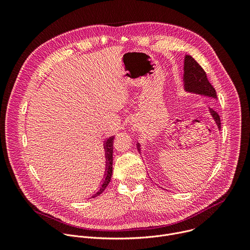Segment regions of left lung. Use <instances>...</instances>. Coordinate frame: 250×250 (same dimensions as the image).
Segmentation results:
<instances>
[{
  "label": "left lung",
  "mask_w": 250,
  "mask_h": 250,
  "mask_svg": "<svg viewBox=\"0 0 250 250\" xmlns=\"http://www.w3.org/2000/svg\"><path fill=\"white\" fill-rule=\"evenodd\" d=\"M184 90L188 93H193L212 99H217V93L207 78V74L204 69L199 65V63L191 56L185 55L184 58ZM210 116L218 125L219 130H221V119L217 112L208 109ZM137 149L140 153V145L136 144Z\"/></svg>",
  "instance_id": "obj_1"
}]
</instances>
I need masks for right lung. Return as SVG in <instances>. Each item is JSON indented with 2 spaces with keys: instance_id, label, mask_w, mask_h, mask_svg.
Segmentation results:
<instances>
[{
  "instance_id": "right-lung-1",
  "label": "right lung",
  "mask_w": 250,
  "mask_h": 250,
  "mask_svg": "<svg viewBox=\"0 0 250 250\" xmlns=\"http://www.w3.org/2000/svg\"><path fill=\"white\" fill-rule=\"evenodd\" d=\"M114 139L115 136H110L109 138H106L104 142V155H105V170H104V177L103 178V182L101 186L98 188V190L95 192L94 195H92L89 199L95 198L100 196L106 186L109 185L111 182V178L113 174V144H114Z\"/></svg>"
}]
</instances>
